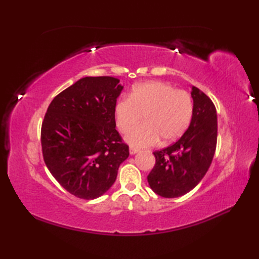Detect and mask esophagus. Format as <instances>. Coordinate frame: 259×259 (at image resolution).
I'll return each mask as SVG.
<instances>
[{
  "label": "esophagus",
  "mask_w": 259,
  "mask_h": 259,
  "mask_svg": "<svg viewBox=\"0 0 259 259\" xmlns=\"http://www.w3.org/2000/svg\"><path fill=\"white\" fill-rule=\"evenodd\" d=\"M130 155H136V153L139 152V149H137V148H134V147H130Z\"/></svg>",
  "instance_id": "esophagus-1"
}]
</instances>
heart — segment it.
<instances>
[{"instance_id":"obj_1","label":"heart","mask_w":259,"mask_h":259,"mask_svg":"<svg viewBox=\"0 0 259 259\" xmlns=\"http://www.w3.org/2000/svg\"><path fill=\"white\" fill-rule=\"evenodd\" d=\"M192 115L189 93L159 81L134 87L129 98H121L114 106L118 129L123 134L130 130L125 140L136 148L151 146L159 139L161 144L176 141L188 129ZM141 116L145 123L133 130Z\"/></svg>"}]
</instances>
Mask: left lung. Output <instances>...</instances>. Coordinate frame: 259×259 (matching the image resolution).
I'll return each instance as SVG.
<instances>
[{
	"instance_id": "1",
	"label": "left lung",
	"mask_w": 259,
	"mask_h": 259,
	"mask_svg": "<svg viewBox=\"0 0 259 259\" xmlns=\"http://www.w3.org/2000/svg\"><path fill=\"white\" fill-rule=\"evenodd\" d=\"M194 115L186 133L175 144L153 152L155 167L148 183L157 195L176 198L200 183L210 167L217 146V112L210 98L192 87Z\"/></svg>"
}]
</instances>
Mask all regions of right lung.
Segmentation results:
<instances>
[{
	"instance_id": "add662e5",
	"label": "right lung",
	"mask_w": 259,
	"mask_h": 259,
	"mask_svg": "<svg viewBox=\"0 0 259 259\" xmlns=\"http://www.w3.org/2000/svg\"><path fill=\"white\" fill-rule=\"evenodd\" d=\"M112 76H85L53 99L41 128L43 159L58 183L81 199L107 192L129 157L115 130L123 87Z\"/></svg>"
}]
</instances>
